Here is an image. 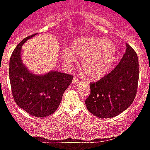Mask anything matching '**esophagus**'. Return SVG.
<instances>
[{
	"instance_id": "obj_1",
	"label": "esophagus",
	"mask_w": 150,
	"mask_h": 150,
	"mask_svg": "<svg viewBox=\"0 0 150 150\" xmlns=\"http://www.w3.org/2000/svg\"><path fill=\"white\" fill-rule=\"evenodd\" d=\"M72 83H79V80H78V78H77V77H74L73 79H72Z\"/></svg>"
}]
</instances>
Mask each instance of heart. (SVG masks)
<instances>
[{
    "instance_id": "b5f03b06",
    "label": "heart",
    "mask_w": 150,
    "mask_h": 150,
    "mask_svg": "<svg viewBox=\"0 0 150 150\" xmlns=\"http://www.w3.org/2000/svg\"><path fill=\"white\" fill-rule=\"evenodd\" d=\"M62 58L68 64L82 59L81 68L88 78L98 79L104 76L115 61L114 44L109 40L92 37L78 38L69 44V49L62 52Z\"/></svg>"
}]
</instances>
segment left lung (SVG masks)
Returning <instances> with one entry per match:
<instances>
[{
    "label": "left lung",
    "mask_w": 150,
    "mask_h": 150,
    "mask_svg": "<svg viewBox=\"0 0 150 150\" xmlns=\"http://www.w3.org/2000/svg\"><path fill=\"white\" fill-rule=\"evenodd\" d=\"M126 51L114 69L96 83H91L86 99L88 110L101 118L120 114L134 102L137 93L139 67L137 54L126 44Z\"/></svg>",
    "instance_id": "obj_1"
}]
</instances>
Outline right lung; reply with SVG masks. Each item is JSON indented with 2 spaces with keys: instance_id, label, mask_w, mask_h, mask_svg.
<instances>
[{
  "instance_id": "1",
  "label": "right lung",
  "mask_w": 150,
  "mask_h": 150,
  "mask_svg": "<svg viewBox=\"0 0 150 150\" xmlns=\"http://www.w3.org/2000/svg\"><path fill=\"white\" fill-rule=\"evenodd\" d=\"M35 35L25 38L13 50L10 58L9 79L12 95L17 105L31 115L43 117L57 110L73 76L57 71L43 75L29 72L21 59V49L22 45Z\"/></svg>"
}]
</instances>
